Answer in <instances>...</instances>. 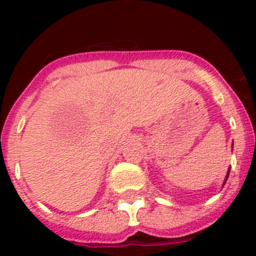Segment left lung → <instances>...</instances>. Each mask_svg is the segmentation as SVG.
I'll list each match as a JSON object with an SVG mask.
<instances>
[{
  "label": "left lung",
  "instance_id": "8db88e82",
  "mask_svg": "<svg viewBox=\"0 0 256 256\" xmlns=\"http://www.w3.org/2000/svg\"><path fill=\"white\" fill-rule=\"evenodd\" d=\"M228 176H230V170H228V174H227V178H228ZM227 178H226V182H227Z\"/></svg>",
  "mask_w": 256,
  "mask_h": 256
}]
</instances>
